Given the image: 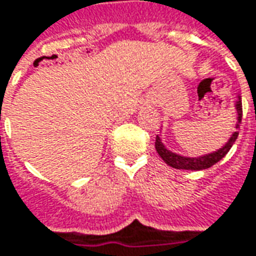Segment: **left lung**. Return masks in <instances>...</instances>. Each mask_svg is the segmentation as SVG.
Here are the masks:
<instances>
[{"mask_svg":"<svg viewBox=\"0 0 256 256\" xmlns=\"http://www.w3.org/2000/svg\"><path fill=\"white\" fill-rule=\"evenodd\" d=\"M235 110H236V124L235 130L232 132L231 137L228 138V142L222 147H220L216 152H211L208 154L198 156V157H188V156H181L178 153H174L172 150H168L163 143V138L160 136L156 137V150L158 156L164 160V163L168 164L172 168L177 170H192V172H200V170H206L212 167L214 164L218 163L225 154L231 150V147L235 143L236 137H238V130H240V123L242 119V103H241V96L238 94V99L235 102Z\"/></svg>","mask_w":256,"mask_h":256,"instance_id":"obj_1","label":"left lung"}]
</instances>
